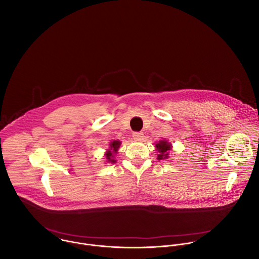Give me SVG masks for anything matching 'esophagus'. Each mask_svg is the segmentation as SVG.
<instances>
[{"label": "esophagus", "instance_id": "obj_1", "mask_svg": "<svg viewBox=\"0 0 259 259\" xmlns=\"http://www.w3.org/2000/svg\"><path fill=\"white\" fill-rule=\"evenodd\" d=\"M133 138L137 141H142L144 139V134L142 132H135L133 134Z\"/></svg>", "mask_w": 259, "mask_h": 259}]
</instances>
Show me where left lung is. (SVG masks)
<instances>
[{
    "label": "left lung",
    "mask_w": 259,
    "mask_h": 259,
    "mask_svg": "<svg viewBox=\"0 0 259 259\" xmlns=\"http://www.w3.org/2000/svg\"><path fill=\"white\" fill-rule=\"evenodd\" d=\"M156 149L158 151V154H157V159H165L168 157V150L170 149V145L165 142V141H159L158 144L155 145Z\"/></svg>",
    "instance_id": "obj_1"
}]
</instances>
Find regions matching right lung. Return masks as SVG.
Here are the masks:
<instances>
[{"label": "right lung", "mask_w": 259, "mask_h": 259, "mask_svg": "<svg viewBox=\"0 0 259 259\" xmlns=\"http://www.w3.org/2000/svg\"><path fill=\"white\" fill-rule=\"evenodd\" d=\"M119 146H120V142L119 141H113L112 143H111V145H110V148L111 149L110 150H108L107 151V153H106V157H107V159H108V161H111V162H115V159H113L112 157V155H113V152L114 153H116V151H117V148H119Z\"/></svg>", "instance_id": "1"}]
</instances>
